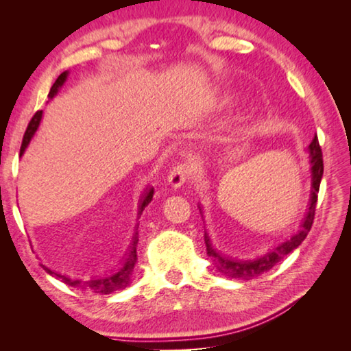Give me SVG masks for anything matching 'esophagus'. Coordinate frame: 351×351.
Here are the masks:
<instances>
[{
    "label": "esophagus",
    "instance_id": "1",
    "mask_svg": "<svg viewBox=\"0 0 351 351\" xmlns=\"http://www.w3.org/2000/svg\"><path fill=\"white\" fill-rule=\"evenodd\" d=\"M190 175H192V169H190L189 162H178L169 173V184L171 187H181L184 182L189 181Z\"/></svg>",
    "mask_w": 351,
    "mask_h": 351
}]
</instances>
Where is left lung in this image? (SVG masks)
Segmentation results:
<instances>
[{"instance_id":"left-lung-1","label":"left lung","mask_w":351,"mask_h":351,"mask_svg":"<svg viewBox=\"0 0 351 351\" xmlns=\"http://www.w3.org/2000/svg\"><path fill=\"white\" fill-rule=\"evenodd\" d=\"M310 158H311V171H313V190H311V203L310 209H308L306 217L302 223V229L299 234H295L293 239L283 243L274 251L263 255L261 258H257L254 261H239L232 258H226L223 255H219L217 251H213L209 241V237L204 235V243L207 249V255L215 261L217 269L221 274L228 276L229 278H241V280H251V278L258 277L280 261L285 255H288L294 251L295 247L300 246V243L306 239L308 232H310L313 221H314V213H316V203H317V193L320 187V180L324 175V158H322V148L319 145L317 136H314V139L310 144Z\"/></svg>"}]
</instances>
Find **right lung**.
Returning a JSON list of instances; mask_svg holds the SVG:
<instances>
[{
	"label": "right lung",
	"instance_id": "1",
	"mask_svg": "<svg viewBox=\"0 0 351 351\" xmlns=\"http://www.w3.org/2000/svg\"><path fill=\"white\" fill-rule=\"evenodd\" d=\"M66 74L68 73H62L58 75V79L56 80L54 85H52L49 94H47V97L52 99L57 94L58 88H60L64 80H66ZM40 119H41V111H37L34 114V117L31 119V122H29V125L25 132V136H23V142H21V148H20V154H23L25 152V148L27 147L29 141L32 139L34 133L37 132L38 128V123H40ZM153 198V189H150V192H148L144 198L141 199V206H139V215L142 213V210L145 209V206L150 203ZM139 232L136 230L134 234V239L132 243V247H130V252H128V257L125 265L122 266L121 269H119L117 274L114 276H110V277H104V278H93V280H86V282H80V280H71V278L60 276V274H56V272H52L51 269H46L49 274L56 276L57 278H60L62 282H64L69 287H75V288H82V289H86V291H91V293H96V294H110V293H114V291L119 289H123L125 287H128L130 282H132V272L134 268V263L136 260H138V254H136V246H138V241H139Z\"/></svg>",
	"mask_w": 351,
	"mask_h": 351
}]
</instances>
